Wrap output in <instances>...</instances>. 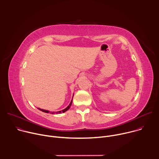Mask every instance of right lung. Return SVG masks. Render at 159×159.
Masks as SVG:
<instances>
[{
	"instance_id": "add662e5",
	"label": "right lung",
	"mask_w": 159,
	"mask_h": 159,
	"mask_svg": "<svg viewBox=\"0 0 159 159\" xmlns=\"http://www.w3.org/2000/svg\"><path fill=\"white\" fill-rule=\"evenodd\" d=\"M72 100H73V98H72V101H71V102H70V103L69 104V105L65 109H63V110H61V111H57V112H51V111H48V110H44V109H40V108H38L39 110H40V111H43V112H46V113H49V112H50V114H54V113H56V114H60V113H61V112H65V111H66L68 109H69V108H70V107L71 106V105H72Z\"/></svg>"
}]
</instances>
